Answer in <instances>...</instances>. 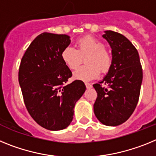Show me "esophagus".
Wrapping results in <instances>:
<instances>
[{"mask_svg":"<svg viewBox=\"0 0 156 156\" xmlns=\"http://www.w3.org/2000/svg\"><path fill=\"white\" fill-rule=\"evenodd\" d=\"M85 85H86V86L87 89H90V88H92V85L90 83H87V82H86V83H85Z\"/></svg>","mask_w":156,"mask_h":156,"instance_id":"1","label":"esophagus"}]
</instances>
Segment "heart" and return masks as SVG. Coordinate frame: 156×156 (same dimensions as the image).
<instances>
[{"instance_id":"heart-1","label":"heart","mask_w":156,"mask_h":156,"mask_svg":"<svg viewBox=\"0 0 156 156\" xmlns=\"http://www.w3.org/2000/svg\"><path fill=\"white\" fill-rule=\"evenodd\" d=\"M76 49L66 47L61 52V59L70 70H75L81 64L82 58L85 63L74 73L75 79L91 81L97 78L100 72L106 73L112 64V55L104 47L101 41L92 36H86L75 41Z\"/></svg>"}]
</instances>
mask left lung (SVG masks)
Wrapping results in <instances>:
<instances>
[{
  "mask_svg": "<svg viewBox=\"0 0 156 156\" xmlns=\"http://www.w3.org/2000/svg\"><path fill=\"white\" fill-rule=\"evenodd\" d=\"M103 37L112 48V64L103 81L93 85L97 93L93 109L101 123L116 126L125 122L134 112L143 72L137 50L125 36L107 30ZM102 83L107 87H102Z\"/></svg>",
  "mask_w": 156,
  "mask_h": 156,
  "instance_id": "1",
  "label": "left lung"
}]
</instances>
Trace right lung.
<instances>
[{
  "label": "right lung",
  "mask_w": 156,
  "mask_h": 156,
  "mask_svg": "<svg viewBox=\"0 0 156 156\" xmlns=\"http://www.w3.org/2000/svg\"><path fill=\"white\" fill-rule=\"evenodd\" d=\"M70 43L68 35L41 34L20 63L19 82L26 108L34 120L48 130L70 125L74 105L86 91L81 80L67 83L72 73L62 61L61 52Z\"/></svg>",
  "instance_id": "right-lung-1"
}]
</instances>
